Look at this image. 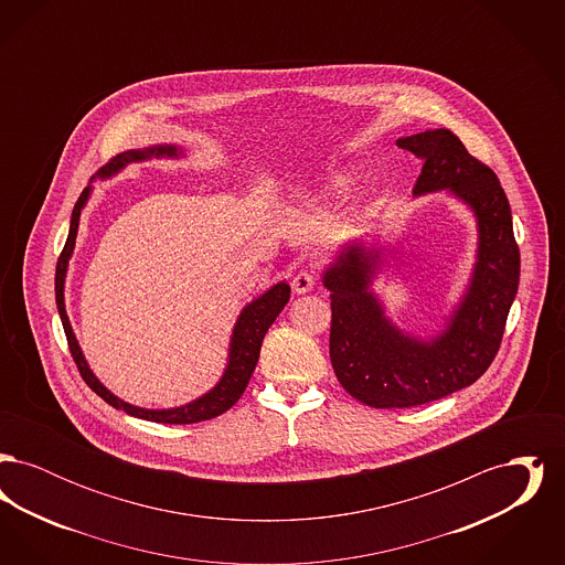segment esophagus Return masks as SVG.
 <instances>
[{
	"mask_svg": "<svg viewBox=\"0 0 565 565\" xmlns=\"http://www.w3.org/2000/svg\"><path fill=\"white\" fill-rule=\"evenodd\" d=\"M313 286H316V275L309 270H298L292 277V288H295L296 295H307L313 290Z\"/></svg>",
	"mask_w": 565,
	"mask_h": 565,
	"instance_id": "obj_1",
	"label": "esophagus"
}]
</instances>
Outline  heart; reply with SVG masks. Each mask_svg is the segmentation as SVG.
Wrapping results in <instances>:
<instances>
[{
    "instance_id": "1",
    "label": "heart",
    "mask_w": 565,
    "mask_h": 565,
    "mask_svg": "<svg viewBox=\"0 0 565 565\" xmlns=\"http://www.w3.org/2000/svg\"><path fill=\"white\" fill-rule=\"evenodd\" d=\"M348 186H350L348 175H334L332 180H328V182H326V190H328V192H332V194L343 192V190H348Z\"/></svg>"
}]
</instances>
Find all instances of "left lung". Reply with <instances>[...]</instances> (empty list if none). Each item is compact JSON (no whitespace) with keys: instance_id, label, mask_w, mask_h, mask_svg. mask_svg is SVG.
<instances>
[{"instance_id":"1","label":"left lung","mask_w":565,"mask_h":565,"mask_svg":"<svg viewBox=\"0 0 565 565\" xmlns=\"http://www.w3.org/2000/svg\"><path fill=\"white\" fill-rule=\"evenodd\" d=\"M396 143L424 161L413 194L449 189L472 207L479 258L447 330L431 341L394 328L369 292L379 263L375 249L351 247L323 273V286L332 292V369L348 394L375 408L431 403L483 375L500 350L521 273L511 205L493 169L475 159L449 129Z\"/></svg>"}]
</instances>
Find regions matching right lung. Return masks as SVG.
Instances as JSON below:
<instances>
[{"mask_svg":"<svg viewBox=\"0 0 565 565\" xmlns=\"http://www.w3.org/2000/svg\"><path fill=\"white\" fill-rule=\"evenodd\" d=\"M175 157V148L173 146H159V148H148V150H129L122 152L118 157H114L111 161L104 167L102 175H111L118 169H122L127 162L141 161L148 157ZM90 189L82 190L81 199L72 212V224H70V235L67 242L63 245V252L56 260V273H54V296H56V309L63 322V330L67 337V345L72 351V358L81 371L82 379L86 381V385L106 403L111 404L114 408L125 411L127 415H134L139 419H148V422H157V424H199L205 419H214L217 415H222L224 411H228L233 404L242 398L249 376L254 373L256 364H258V355L263 348V339L270 328V323L275 322V318L281 313V309L286 307L288 298H290V286L288 284H277L273 286L267 295L256 298L254 302H249L239 316V320L235 323L233 330V339H231V355H228V366L224 371V376L220 379V383L215 385L210 394H205L203 398L194 401V403L178 406V408H162V411H150V408H139L131 404L122 403L120 398H116L111 392H108L97 376L90 373L84 355H82L78 341L72 332V326L65 313V300H63V286H65V273H67V260L74 252V243L78 235V222H81V212L88 199Z\"/></svg>","mask_w":565,"mask_h":565,"instance_id":"1","label":"right lung"}]
</instances>
